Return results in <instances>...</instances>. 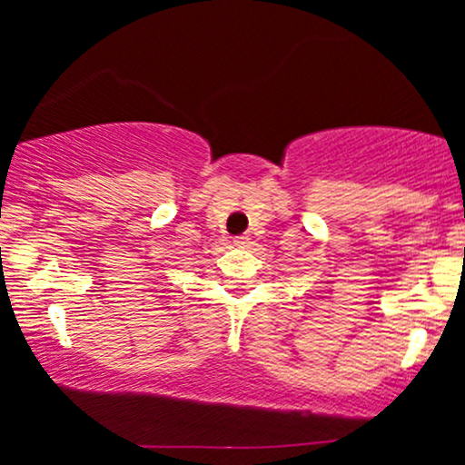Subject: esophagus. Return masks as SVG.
<instances>
[{"label":"esophagus","instance_id":"esophagus-1","mask_svg":"<svg viewBox=\"0 0 465 465\" xmlns=\"http://www.w3.org/2000/svg\"><path fill=\"white\" fill-rule=\"evenodd\" d=\"M233 244H236V247H247L249 238L247 236H236V238H233Z\"/></svg>","mask_w":465,"mask_h":465}]
</instances>
